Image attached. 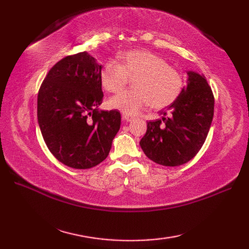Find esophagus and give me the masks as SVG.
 Returning <instances> with one entry per match:
<instances>
[{
  "instance_id": "34e87169",
  "label": "esophagus",
  "mask_w": 249,
  "mask_h": 249,
  "mask_svg": "<svg viewBox=\"0 0 249 249\" xmlns=\"http://www.w3.org/2000/svg\"><path fill=\"white\" fill-rule=\"evenodd\" d=\"M123 119H124L126 122H130V121H133L135 118H134V116H131V115L123 113Z\"/></svg>"
}]
</instances>
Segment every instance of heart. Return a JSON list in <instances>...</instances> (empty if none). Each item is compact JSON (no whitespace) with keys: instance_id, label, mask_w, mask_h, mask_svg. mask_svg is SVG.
<instances>
[{"instance_id":"obj_1","label":"heart","mask_w":249,"mask_h":249,"mask_svg":"<svg viewBox=\"0 0 249 249\" xmlns=\"http://www.w3.org/2000/svg\"><path fill=\"white\" fill-rule=\"evenodd\" d=\"M119 62L109 60L99 72L103 88L118 93L135 77V89L111 97L109 106L125 114H136L151 105L160 109L172 104L183 88V77L176 68L168 65L161 56L147 50H129L119 55Z\"/></svg>"}]
</instances>
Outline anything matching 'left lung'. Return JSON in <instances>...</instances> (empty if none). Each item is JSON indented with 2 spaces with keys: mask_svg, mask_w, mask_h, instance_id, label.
<instances>
[{
  "mask_svg": "<svg viewBox=\"0 0 249 249\" xmlns=\"http://www.w3.org/2000/svg\"><path fill=\"white\" fill-rule=\"evenodd\" d=\"M187 86L169 106L162 118L147 122L140 141L144 154L158 165L186 163L202 147L214 115V95L205 77L188 71Z\"/></svg>",
  "mask_w": 249,
  "mask_h": 249,
  "instance_id": "left-lung-1",
  "label": "left lung"
}]
</instances>
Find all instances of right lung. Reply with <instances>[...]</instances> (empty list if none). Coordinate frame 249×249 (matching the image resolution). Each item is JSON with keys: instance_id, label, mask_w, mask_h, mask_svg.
<instances>
[{"instance_id": "add662e5", "label": "right lung", "mask_w": 249, "mask_h": 249, "mask_svg": "<svg viewBox=\"0 0 249 249\" xmlns=\"http://www.w3.org/2000/svg\"><path fill=\"white\" fill-rule=\"evenodd\" d=\"M102 65L87 52L65 56L47 73L37 97V119L51 154L75 169L108 156L121 126L118 110L102 111Z\"/></svg>"}]
</instances>
